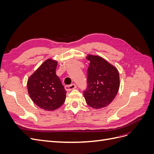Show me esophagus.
I'll return each mask as SVG.
<instances>
[{
	"instance_id": "esophagus-1",
	"label": "esophagus",
	"mask_w": 154,
	"mask_h": 154,
	"mask_svg": "<svg viewBox=\"0 0 154 154\" xmlns=\"http://www.w3.org/2000/svg\"><path fill=\"white\" fill-rule=\"evenodd\" d=\"M76 88V85L75 84H71L70 85H66V87H65V88H66V90L67 91L75 89Z\"/></svg>"
}]
</instances>
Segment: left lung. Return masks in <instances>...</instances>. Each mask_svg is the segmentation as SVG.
<instances>
[{
	"instance_id": "8db88e82",
	"label": "left lung",
	"mask_w": 154,
	"mask_h": 154,
	"mask_svg": "<svg viewBox=\"0 0 154 154\" xmlns=\"http://www.w3.org/2000/svg\"><path fill=\"white\" fill-rule=\"evenodd\" d=\"M88 86L83 91L88 106L100 109L109 105L117 95L119 88V75L117 68L99 56L88 54Z\"/></svg>"
}]
</instances>
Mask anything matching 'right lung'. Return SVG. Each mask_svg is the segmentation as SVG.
<instances>
[{"label": "right lung", "instance_id": "add662e5", "mask_svg": "<svg viewBox=\"0 0 154 154\" xmlns=\"http://www.w3.org/2000/svg\"><path fill=\"white\" fill-rule=\"evenodd\" d=\"M58 62L48 59L27 80L28 94L32 101L45 110L53 111L66 100V91L56 74Z\"/></svg>", "mask_w": 154, "mask_h": 154}]
</instances>
